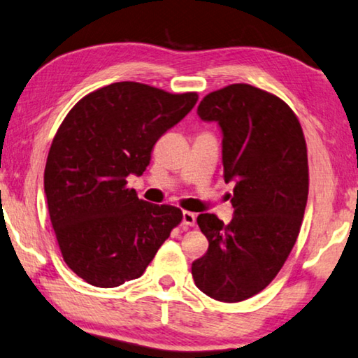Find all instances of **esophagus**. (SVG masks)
<instances>
[{"label": "esophagus", "mask_w": 358, "mask_h": 358, "mask_svg": "<svg viewBox=\"0 0 358 358\" xmlns=\"http://www.w3.org/2000/svg\"><path fill=\"white\" fill-rule=\"evenodd\" d=\"M182 224H184V225H189V227H194V225L196 224L195 213L184 211V213H182Z\"/></svg>", "instance_id": "1"}]
</instances>
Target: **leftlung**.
<instances>
[{
  "label": "left lung",
  "instance_id": "1",
  "mask_svg": "<svg viewBox=\"0 0 358 358\" xmlns=\"http://www.w3.org/2000/svg\"><path fill=\"white\" fill-rule=\"evenodd\" d=\"M198 115L222 129L235 213L229 224L211 213L196 217L210 246L192 275L210 298L240 302L277 277L298 240L309 195L304 133L287 102L246 83L206 94Z\"/></svg>",
  "mask_w": 358,
  "mask_h": 358
}]
</instances>
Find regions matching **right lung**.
<instances>
[{
    "label": "right lung",
    "instance_id": "right-lung-1",
    "mask_svg": "<svg viewBox=\"0 0 358 358\" xmlns=\"http://www.w3.org/2000/svg\"><path fill=\"white\" fill-rule=\"evenodd\" d=\"M198 101L136 81L99 87L75 103L54 136L45 192L62 257L92 287L139 278L182 221L171 205H152L128 189L155 142Z\"/></svg>",
    "mask_w": 358,
    "mask_h": 358
}]
</instances>
